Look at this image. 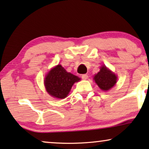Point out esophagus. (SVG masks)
<instances>
[{"instance_id":"obj_1","label":"esophagus","mask_w":149,"mask_h":149,"mask_svg":"<svg viewBox=\"0 0 149 149\" xmlns=\"http://www.w3.org/2000/svg\"><path fill=\"white\" fill-rule=\"evenodd\" d=\"M81 77L83 79H87V77H88V75L87 74H81Z\"/></svg>"}]
</instances>
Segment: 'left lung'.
<instances>
[{
	"label": "left lung",
	"instance_id": "left-lung-1",
	"mask_svg": "<svg viewBox=\"0 0 149 149\" xmlns=\"http://www.w3.org/2000/svg\"><path fill=\"white\" fill-rule=\"evenodd\" d=\"M94 80L102 90L108 91L117 83V76L103 66L100 71L94 76Z\"/></svg>",
	"mask_w": 149,
	"mask_h": 149
}]
</instances>
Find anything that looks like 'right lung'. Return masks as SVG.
<instances>
[{"label": "right lung", "instance_id": "obj_1", "mask_svg": "<svg viewBox=\"0 0 149 149\" xmlns=\"http://www.w3.org/2000/svg\"><path fill=\"white\" fill-rule=\"evenodd\" d=\"M79 80L78 77L67 72L61 65H58L47 75L45 85L52 96L62 99L67 96L73 84Z\"/></svg>", "mask_w": 149, "mask_h": 149}]
</instances>
